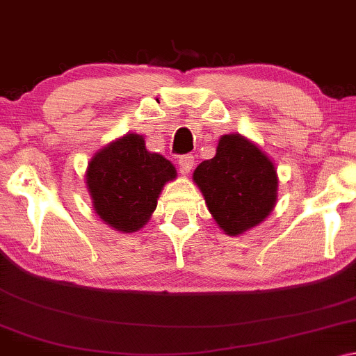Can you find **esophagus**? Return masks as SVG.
Wrapping results in <instances>:
<instances>
[{
    "mask_svg": "<svg viewBox=\"0 0 356 356\" xmlns=\"http://www.w3.org/2000/svg\"><path fill=\"white\" fill-rule=\"evenodd\" d=\"M178 163H179V168H181L183 173H189L191 170H193V167H194V156L184 154V156L179 157Z\"/></svg>",
    "mask_w": 356,
    "mask_h": 356,
    "instance_id": "34e87169",
    "label": "esophagus"
}]
</instances>
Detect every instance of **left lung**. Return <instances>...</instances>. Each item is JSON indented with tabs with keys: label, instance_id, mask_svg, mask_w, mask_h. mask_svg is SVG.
<instances>
[{
	"label": "left lung",
	"instance_id": "8db88e82",
	"mask_svg": "<svg viewBox=\"0 0 356 356\" xmlns=\"http://www.w3.org/2000/svg\"><path fill=\"white\" fill-rule=\"evenodd\" d=\"M193 179L213 220L227 235L258 226L275 207V165L240 134L222 135L215 157L199 163Z\"/></svg>",
	"mask_w": 356,
	"mask_h": 356
}]
</instances>
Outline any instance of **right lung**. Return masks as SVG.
I'll use <instances>...</instances> for the list:
<instances>
[{
    "mask_svg": "<svg viewBox=\"0 0 356 356\" xmlns=\"http://www.w3.org/2000/svg\"><path fill=\"white\" fill-rule=\"evenodd\" d=\"M177 178L173 163L149 152L145 138L127 134L92 157L86 184L102 221L119 232H136L149 221L167 181Z\"/></svg>",
    "mask_w": 356,
    "mask_h": 356,
    "instance_id": "1",
    "label": "right lung"
}]
</instances>
